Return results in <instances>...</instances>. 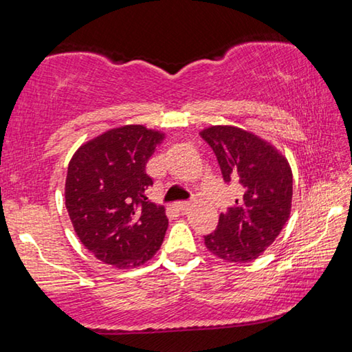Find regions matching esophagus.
<instances>
[{"mask_svg": "<svg viewBox=\"0 0 352 352\" xmlns=\"http://www.w3.org/2000/svg\"><path fill=\"white\" fill-rule=\"evenodd\" d=\"M189 201H175L174 204V208L177 211H184V210H188L189 208Z\"/></svg>", "mask_w": 352, "mask_h": 352, "instance_id": "1", "label": "esophagus"}]
</instances>
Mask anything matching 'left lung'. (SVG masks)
<instances>
[{
  "mask_svg": "<svg viewBox=\"0 0 352 352\" xmlns=\"http://www.w3.org/2000/svg\"><path fill=\"white\" fill-rule=\"evenodd\" d=\"M200 135L216 153L223 180L239 188V199L220 214L205 245L228 262L253 261L272 245L289 219L290 166L270 144L242 129L214 126Z\"/></svg>",
  "mask_w": 352,
  "mask_h": 352,
  "instance_id": "left-lung-1",
  "label": "left lung"
}]
</instances>
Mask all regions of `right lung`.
Here are the masks:
<instances>
[{"instance_id":"1","label":"right lung","mask_w":352,"mask_h":352,"mask_svg":"<svg viewBox=\"0 0 352 352\" xmlns=\"http://www.w3.org/2000/svg\"><path fill=\"white\" fill-rule=\"evenodd\" d=\"M163 135L142 126H124L98 136L71 158L65 205L87 250L105 264L132 269L162 247L168 217L146 197L152 177L147 160Z\"/></svg>"}]
</instances>
